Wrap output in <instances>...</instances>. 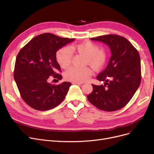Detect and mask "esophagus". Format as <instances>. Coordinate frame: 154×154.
I'll return each instance as SVG.
<instances>
[{
	"label": "esophagus",
	"mask_w": 154,
	"mask_h": 154,
	"mask_svg": "<svg viewBox=\"0 0 154 154\" xmlns=\"http://www.w3.org/2000/svg\"><path fill=\"white\" fill-rule=\"evenodd\" d=\"M73 84H77V85H81L83 83L82 82H72Z\"/></svg>",
	"instance_id": "34e87169"
}]
</instances>
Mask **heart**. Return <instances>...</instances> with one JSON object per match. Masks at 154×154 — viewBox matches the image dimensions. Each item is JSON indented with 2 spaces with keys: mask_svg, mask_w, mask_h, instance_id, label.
<instances>
[{
  "mask_svg": "<svg viewBox=\"0 0 154 154\" xmlns=\"http://www.w3.org/2000/svg\"><path fill=\"white\" fill-rule=\"evenodd\" d=\"M99 49L98 45L89 41L73 44L59 50L56 59L62 68L66 69L71 63L72 52H76L85 56V63L89 64L94 69H99L106 62V54L103 51ZM92 74V70L88 67H72L66 70L64 75L67 80L82 82L88 80Z\"/></svg>",
  "mask_w": 154,
  "mask_h": 154,
  "instance_id": "b5f03b06",
  "label": "heart"
}]
</instances>
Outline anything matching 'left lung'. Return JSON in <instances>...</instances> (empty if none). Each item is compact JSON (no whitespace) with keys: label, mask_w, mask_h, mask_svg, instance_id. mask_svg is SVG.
Here are the masks:
<instances>
[{"label":"left lung","mask_w":154,"mask_h":154,"mask_svg":"<svg viewBox=\"0 0 154 154\" xmlns=\"http://www.w3.org/2000/svg\"><path fill=\"white\" fill-rule=\"evenodd\" d=\"M91 39L106 44L112 56L107 67L97 76L98 80L104 82V85L92 84L93 91L87 95V99L100 110H119L131 100L140 84L139 54L122 36L106 35Z\"/></svg>","instance_id":"1"}]
</instances>
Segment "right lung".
<instances>
[{
  "label": "right lung",
  "instance_id": "right-lung-1",
  "mask_svg": "<svg viewBox=\"0 0 154 154\" xmlns=\"http://www.w3.org/2000/svg\"><path fill=\"white\" fill-rule=\"evenodd\" d=\"M74 40L45 33L32 38L19 52L14 77L22 99L32 108L51 110L65 99L71 83L55 85L48 81L51 76L57 80L62 79L57 73L60 67L56 52Z\"/></svg>",
  "mask_w": 154,
  "mask_h": 154
}]
</instances>
